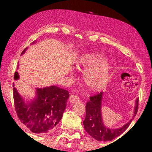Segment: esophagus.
<instances>
[{"label": "esophagus", "instance_id": "34e87169", "mask_svg": "<svg viewBox=\"0 0 152 152\" xmlns=\"http://www.w3.org/2000/svg\"><path fill=\"white\" fill-rule=\"evenodd\" d=\"M80 101L79 97L77 96V95H74V94H72L70 96V101L72 103H75V102H78Z\"/></svg>", "mask_w": 152, "mask_h": 152}]
</instances>
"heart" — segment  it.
<instances>
[{"label": "heart", "mask_w": 152, "mask_h": 152, "mask_svg": "<svg viewBox=\"0 0 152 152\" xmlns=\"http://www.w3.org/2000/svg\"><path fill=\"white\" fill-rule=\"evenodd\" d=\"M99 51H91L82 55L76 62L79 69L85 70L83 80L90 91L97 92L103 89L109 78L110 64Z\"/></svg>", "instance_id": "obj_1"}]
</instances>
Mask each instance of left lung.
Masks as SVG:
<instances>
[{"instance_id": "1", "label": "left lung", "mask_w": 152, "mask_h": 152, "mask_svg": "<svg viewBox=\"0 0 152 152\" xmlns=\"http://www.w3.org/2000/svg\"><path fill=\"white\" fill-rule=\"evenodd\" d=\"M103 92L90 97V101L86 104V117L83 124L86 132L95 140L100 141H111L127 129L131 122L137 114L138 109V98L135 100L133 118L122 127L110 129L106 127L102 121L101 112Z\"/></svg>"}]
</instances>
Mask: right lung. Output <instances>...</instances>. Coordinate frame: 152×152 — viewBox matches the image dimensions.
I'll return each mask as SVG.
<instances>
[{
  "mask_svg": "<svg viewBox=\"0 0 152 152\" xmlns=\"http://www.w3.org/2000/svg\"><path fill=\"white\" fill-rule=\"evenodd\" d=\"M27 50V48L21 55ZM14 78H19L17 72H15ZM12 86L15 110L21 123L31 132L38 134H45L54 129L66 109V102L70 96L68 91L56 86L35 88L36 96L25 102L24 98L15 87L14 82Z\"/></svg>",
  "mask_w": 152,
  "mask_h": 152,
  "instance_id": "right-lung-1",
  "label": "right lung"
}]
</instances>
